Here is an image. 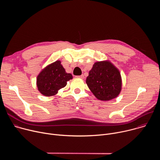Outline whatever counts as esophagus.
<instances>
[{"mask_svg":"<svg viewBox=\"0 0 160 160\" xmlns=\"http://www.w3.org/2000/svg\"><path fill=\"white\" fill-rule=\"evenodd\" d=\"M78 77L82 78V79H83L84 78V75H80V76H78Z\"/></svg>","mask_w":160,"mask_h":160,"instance_id":"esophagus-1","label":"esophagus"}]
</instances>
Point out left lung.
<instances>
[{
  "mask_svg": "<svg viewBox=\"0 0 160 160\" xmlns=\"http://www.w3.org/2000/svg\"><path fill=\"white\" fill-rule=\"evenodd\" d=\"M86 83L96 98L101 101L117 98L122 88L120 72L109 61L95 62L89 72Z\"/></svg>",
  "mask_w": 160,
  "mask_h": 160,
  "instance_id": "left-lung-1",
  "label": "left lung"
}]
</instances>
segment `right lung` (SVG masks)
<instances>
[{
  "label": "right lung",
  "instance_id": "obj_1",
  "mask_svg": "<svg viewBox=\"0 0 160 160\" xmlns=\"http://www.w3.org/2000/svg\"><path fill=\"white\" fill-rule=\"evenodd\" d=\"M72 78V74L66 73L61 61H56L39 73L37 85L41 94L45 96H51L57 94L59 90L66 85L67 81Z\"/></svg>",
  "mask_w": 160,
  "mask_h": 160
}]
</instances>
